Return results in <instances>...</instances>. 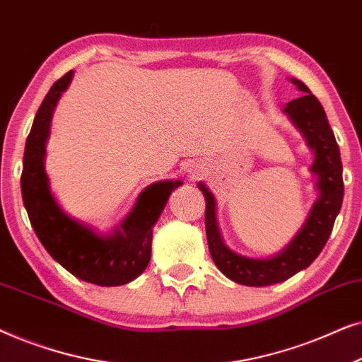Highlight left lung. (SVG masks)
Returning <instances> with one entry per match:
<instances>
[{
	"label": "left lung",
	"mask_w": 362,
	"mask_h": 362,
	"mask_svg": "<svg viewBox=\"0 0 362 362\" xmlns=\"http://www.w3.org/2000/svg\"><path fill=\"white\" fill-rule=\"evenodd\" d=\"M303 95L286 103L285 113L303 133L308 146L313 148L315 161L311 171L318 176L320 197L315 202L306 224L291 244L274 259H247L227 249L221 239L216 222V202L209 189L199 182L206 197V235L212 260L227 279L247 286H267L280 284L313 262L333 230L334 219L343 204L344 182L339 148L328 118L318 98L298 78H291Z\"/></svg>",
	"instance_id": "1"
}]
</instances>
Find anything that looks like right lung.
Listing matches in <instances>:
<instances>
[{
    "label": "right lung",
    "mask_w": 362,
    "mask_h": 362,
    "mask_svg": "<svg viewBox=\"0 0 362 362\" xmlns=\"http://www.w3.org/2000/svg\"><path fill=\"white\" fill-rule=\"evenodd\" d=\"M72 76L71 71L54 82L34 117L23 158V202L44 249L64 269L88 284L125 285L146 269L151 257L153 226L171 191L181 181H161L148 186L122 229H117L112 235H97L87 226L64 214L49 191L42 161L54 107L71 83Z\"/></svg>",
    "instance_id": "add662e5"
}]
</instances>
